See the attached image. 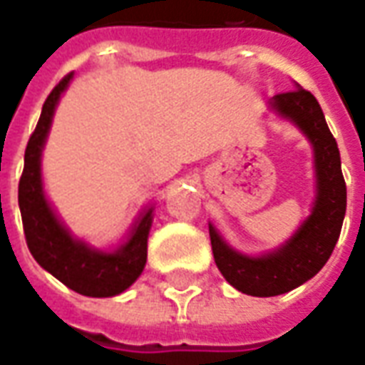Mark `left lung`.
I'll return each instance as SVG.
<instances>
[{"mask_svg":"<svg viewBox=\"0 0 365 365\" xmlns=\"http://www.w3.org/2000/svg\"><path fill=\"white\" fill-rule=\"evenodd\" d=\"M279 118L294 124L310 142L314 154L316 195L308 215L277 249L247 255L233 249L209 223L215 264L225 280L243 294L277 297L304 284L330 259L346 215V182L340 150L328 128L324 112L312 94L294 86L269 101Z\"/></svg>","mask_w":365,"mask_h":365,"instance_id":"obj_1","label":"left lung"}]
</instances>
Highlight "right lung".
I'll list each match as a JSON object with an SVG mask.
<instances>
[{
	"instance_id": "add662e5",
	"label": "right lung",
	"mask_w": 365,
	"mask_h": 365,
	"mask_svg": "<svg viewBox=\"0 0 365 365\" xmlns=\"http://www.w3.org/2000/svg\"><path fill=\"white\" fill-rule=\"evenodd\" d=\"M71 81L73 73L65 76L47 96L37 128L27 142L25 168L19 180L23 231L33 259L68 289L93 298L116 297L130 289L146 267L154 205L140 211L126 239L114 249H96L73 235L58 219L43 187L41 158L57 104Z\"/></svg>"
}]
</instances>
